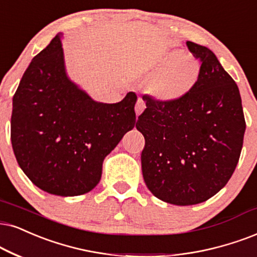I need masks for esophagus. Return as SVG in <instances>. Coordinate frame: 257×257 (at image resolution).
<instances>
[{"mask_svg": "<svg viewBox=\"0 0 257 257\" xmlns=\"http://www.w3.org/2000/svg\"><path fill=\"white\" fill-rule=\"evenodd\" d=\"M145 108H146V104H145L144 99L139 98L138 102H136V104H135V112H136V115H138V116L141 115L142 111H144V110H145Z\"/></svg>", "mask_w": 257, "mask_h": 257, "instance_id": "obj_1", "label": "esophagus"}]
</instances>
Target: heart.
Returning <instances> with one entry per match:
<instances>
[{"instance_id":"heart-1","label":"heart","mask_w":257,"mask_h":257,"mask_svg":"<svg viewBox=\"0 0 257 257\" xmlns=\"http://www.w3.org/2000/svg\"><path fill=\"white\" fill-rule=\"evenodd\" d=\"M157 71L149 82V89L158 99L172 102L183 98L196 86L201 65L181 51H172L154 67Z\"/></svg>"}]
</instances>
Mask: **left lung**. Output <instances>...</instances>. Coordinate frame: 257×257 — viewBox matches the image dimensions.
Here are the masks:
<instances>
[{
	"instance_id": "8db88e82",
	"label": "left lung",
	"mask_w": 257,
	"mask_h": 257,
	"mask_svg": "<svg viewBox=\"0 0 257 257\" xmlns=\"http://www.w3.org/2000/svg\"><path fill=\"white\" fill-rule=\"evenodd\" d=\"M186 45L201 61L196 86L172 102L145 95L147 108L136 123L146 140L141 165L148 190L180 206L203 203L225 186L245 132L235 80L212 51L192 41Z\"/></svg>"
}]
</instances>
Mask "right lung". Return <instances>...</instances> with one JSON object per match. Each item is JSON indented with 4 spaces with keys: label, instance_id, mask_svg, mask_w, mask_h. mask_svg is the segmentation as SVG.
Listing matches in <instances>:
<instances>
[{
    "label": "right lung",
    "instance_id": "1",
    "mask_svg": "<svg viewBox=\"0 0 257 257\" xmlns=\"http://www.w3.org/2000/svg\"><path fill=\"white\" fill-rule=\"evenodd\" d=\"M59 33L37 54L13 97L11 139L19 166L45 192L73 197L90 192L102 166L136 124L138 96L96 102L67 76Z\"/></svg>",
    "mask_w": 257,
    "mask_h": 257
}]
</instances>
